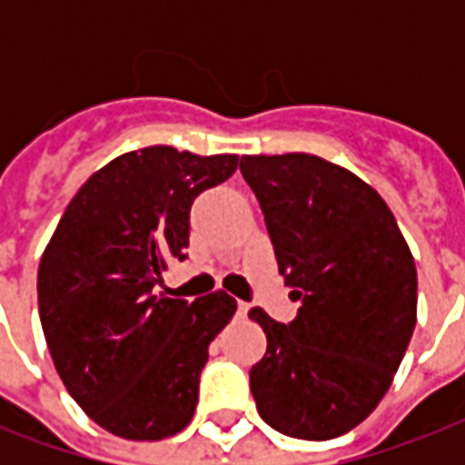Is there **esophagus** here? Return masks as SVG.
<instances>
[{"label": "esophagus", "mask_w": 465, "mask_h": 465, "mask_svg": "<svg viewBox=\"0 0 465 465\" xmlns=\"http://www.w3.org/2000/svg\"><path fill=\"white\" fill-rule=\"evenodd\" d=\"M248 311H251V304H246V302H239V306H236V318H246Z\"/></svg>", "instance_id": "obj_1"}]
</instances>
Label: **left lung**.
Returning <instances> with one entry per match:
<instances>
[{"instance_id":"1","label":"left lung","mask_w":465,"mask_h":465,"mask_svg":"<svg viewBox=\"0 0 465 465\" xmlns=\"http://www.w3.org/2000/svg\"><path fill=\"white\" fill-rule=\"evenodd\" d=\"M280 275L302 299L290 325L262 309L268 352L251 369L261 418L294 440L350 432L381 403L418 323V270L369 183L313 154L243 156Z\"/></svg>"}]
</instances>
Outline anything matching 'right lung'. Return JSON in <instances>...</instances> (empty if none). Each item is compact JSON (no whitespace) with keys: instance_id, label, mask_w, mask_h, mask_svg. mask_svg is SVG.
<instances>
[{"instance_id":"add662e5","label":"right lung","mask_w":465,"mask_h":465,"mask_svg":"<svg viewBox=\"0 0 465 465\" xmlns=\"http://www.w3.org/2000/svg\"><path fill=\"white\" fill-rule=\"evenodd\" d=\"M236 166V154L166 144L120 154L79 188L43 251L38 311L54 369L115 437L166 440L195 415L207 350L236 299L219 290L190 304L154 287L185 258L193 200Z\"/></svg>"}]
</instances>
